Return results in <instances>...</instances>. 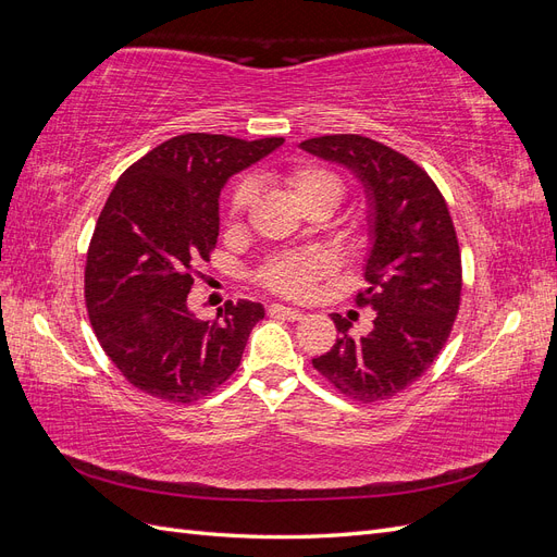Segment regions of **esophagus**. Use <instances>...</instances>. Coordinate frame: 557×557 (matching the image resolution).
<instances>
[{
    "instance_id": "34e87169",
    "label": "esophagus",
    "mask_w": 557,
    "mask_h": 557,
    "mask_svg": "<svg viewBox=\"0 0 557 557\" xmlns=\"http://www.w3.org/2000/svg\"><path fill=\"white\" fill-rule=\"evenodd\" d=\"M269 313L281 315V318H288V320H301V318H305V313H301L299 309L283 307V305H272V307H269Z\"/></svg>"
}]
</instances>
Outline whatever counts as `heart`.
Segmentation results:
<instances>
[{"mask_svg": "<svg viewBox=\"0 0 557 557\" xmlns=\"http://www.w3.org/2000/svg\"><path fill=\"white\" fill-rule=\"evenodd\" d=\"M285 183L290 185L293 195L297 197L299 205L305 201L327 195L334 199V205H339L342 199V183L336 181V176L323 172V170H313V166H305V170H295L285 178ZM252 197V185L242 181L234 185V190L230 195V211L232 213H242L248 201ZM327 258L323 252H305V256H281L274 262H269L267 269L262 272V281L267 288H272L281 295L288 297H305L311 288L313 281L327 272Z\"/></svg>", "mask_w": 557, "mask_h": 557, "instance_id": "b5f03b06", "label": "heart"}]
</instances>
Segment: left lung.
I'll return each mask as SVG.
<instances>
[{
    "label": "left lung",
    "instance_id": "8db88e82",
    "mask_svg": "<svg viewBox=\"0 0 557 557\" xmlns=\"http://www.w3.org/2000/svg\"><path fill=\"white\" fill-rule=\"evenodd\" d=\"M307 153L342 164L367 197L369 252L358 305L376 311L374 327L342 332L313 367L342 395L372 404L391 399L428 372L460 309L462 260L446 201L434 181L397 150L360 134H327L299 144Z\"/></svg>",
    "mask_w": 557,
    "mask_h": 557
}]
</instances>
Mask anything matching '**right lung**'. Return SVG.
Returning <instances> with one entry per match:
<instances>
[{"label":"right lung","instance_id":"right-lung-1","mask_svg":"<svg viewBox=\"0 0 557 557\" xmlns=\"http://www.w3.org/2000/svg\"><path fill=\"white\" fill-rule=\"evenodd\" d=\"M283 141L181 134L117 178L88 248L86 307L104 352L139 391L190 404L239 367L264 307L227 301L218 318L197 320L188 293L218 242L223 185Z\"/></svg>","mask_w":557,"mask_h":557}]
</instances>
